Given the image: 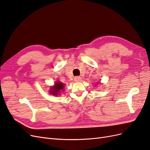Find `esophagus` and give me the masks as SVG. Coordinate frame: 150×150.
<instances>
[{
    "label": "esophagus",
    "instance_id": "obj_1",
    "mask_svg": "<svg viewBox=\"0 0 150 150\" xmlns=\"http://www.w3.org/2000/svg\"><path fill=\"white\" fill-rule=\"evenodd\" d=\"M81 80H82V78H81V77L76 76L74 78V81H76V82H79V81H81Z\"/></svg>",
    "mask_w": 150,
    "mask_h": 150
}]
</instances>
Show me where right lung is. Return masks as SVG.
<instances>
[{
    "instance_id": "add662e5",
    "label": "right lung",
    "mask_w": 150,
    "mask_h": 150,
    "mask_svg": "<svg viewBox=\"0 0 150 150\" xmlns=\"http://www.w3.org/2000/svg\"><path fill=\"white\" fill-rule=\"evenodd\" d=\"M65 87V84H63L62 83H61L60 81H56L54 84V86L51 88V91H50V94L52 95H54V96H57L58 94H60L61 91Z\"/></svg>"
}]
</instances>
